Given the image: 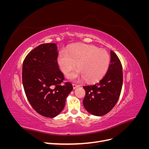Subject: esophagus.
Segmentation results:
<instances>
[{
    "mask_svg": "<svg viewBox=\"0 0 149 149\" xmlns=\"http://www.w3.org/2000/svg\"><path fill=\"white\" fill-rule=\"evenodd\" d=\"M80 86V85H79V84H73V89H76V88H78V87H79Z\"/></svg>",
    "mask_w": 149,
    "mask_h": 149,
    "instance_id": "esophagus-1",
    "label": "esophagus"
}]
</instances>
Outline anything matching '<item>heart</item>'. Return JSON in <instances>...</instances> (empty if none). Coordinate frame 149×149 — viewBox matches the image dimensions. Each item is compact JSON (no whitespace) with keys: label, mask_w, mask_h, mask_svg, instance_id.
Returning <instances> with one entry per match:
<instances>
[{"label":"heart","mask_w":149,"mask_h":149,"mask_svg":"<svg viewBox=\"0 0 149 149\" xmlns=\"http://www.w3.org/2000/svg\"><path fill=\"white\" fill-rule=\"evenodd\" d=\"M60 69L65 75L71 73L78 64L79 70L70 76L71 80L85 79L88 82L100 80L106 73L110 64V56L104 49L91 45L72 47L69 53L63 49L57 58Z\"/></svg>","instance_id":"b5f03b06"}]
</instances>
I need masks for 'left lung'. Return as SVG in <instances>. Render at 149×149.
<instances>
[{
	"instance_id": "obj_1",
	"label": "left lung",
	"mask_w": 149,
	"mask_h": 149,
	"mask_svg": "<svg viewBox=\"0 0 149 149\" xmlns=\"http://www.w3.org/2000/svg\"><path fill=\"white\" fill-rule=\"evenodd\" d=\"M123 82V67L118 56L111 51V61L106 75L95 84L84 86L83 105L88 112L101 116L108 113L118 102Z\"/></svg>"
}]
</instances>
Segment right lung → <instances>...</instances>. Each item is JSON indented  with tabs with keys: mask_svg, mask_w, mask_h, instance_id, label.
Here are the masks:
<instances>
[{
	"mask_svg": "<svg viewBox=\"0 0 149 149\" xmlns=\"http://www.w3.org/2000/svg\"><path fill=\"white\" fill-rule=\"evenodd\" d=\"M57 49L55 43L40 45L26 55L22 67V83L31 107L49 118L64 109L73 89L69 82L62 83L65 78L58 65Z\"/></svg>",
	"mask_w": 149,
	"mask_h": 149,
	"instance_id": "right-lung-1",
	"label": "right lung"
}]
</instances>
